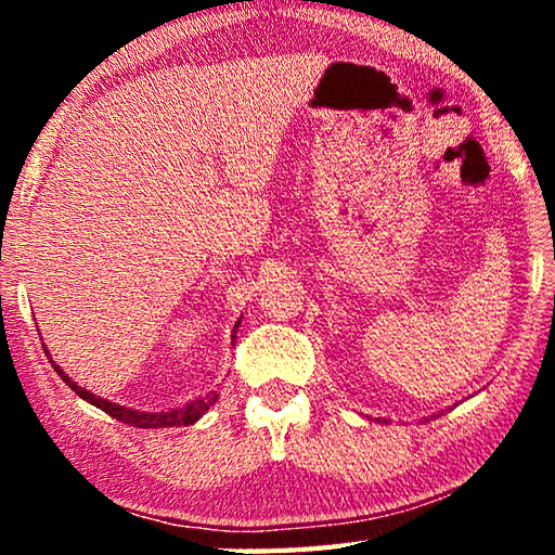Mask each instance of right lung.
<instances>
[{
    "instance_id": "obj_1",
    "label": "right lung",
    "mask_w": 555,
    "mask_h": 555,
    "mask_svg": "<svg viewBox=\"0 0 555 555\" xmlns=\"http://www.w3.org/2000/svg\"><path fill=\"white\" fill-rule=\"evenodd\" d=\"M240 325V323H237ZM237 325H234V333H237ZM232 333V337H234ZM53 370L59 372V377L68 384V387L78 393L80 399L90 401L92 406L102 409L105 413H109L112 418L121 421V424H129V426H137V428H171V426H191L198 421L205 411H208L215 401H218V393H208V397H201L195 399L191 403H185V406L181 409H171V411H158V413H152V411H134V409H127V406H119V403H112L107 399H100L95 397V393L82 389L75 384L70 377H65V372L59 367V364H53Z\"/></svg>"
}]
</instances>
